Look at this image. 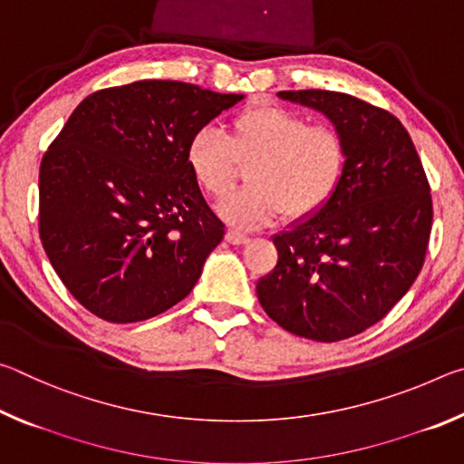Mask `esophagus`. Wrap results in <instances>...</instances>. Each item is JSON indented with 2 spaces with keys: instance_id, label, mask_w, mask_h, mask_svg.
I'll list each match as a JSON object with an SVG mask.
<instances>
[{
  "instance_id": "esophagus-1",
  "label": "esophagus",
  "mask_w": 464,
  "mask_h": 464,
  "mask_svg": "<svg viewBox=\"0 0 464 464\" xmlns=\"http://www.w3.org/2000/svg\"><path fill=\"white\" fill-rule=\"evenodd\" d=\"M225 237H227V241L233 243V246H241V243L249 241V235L246 231H239V229H229Z\"/></svg>"
}]
</instances>
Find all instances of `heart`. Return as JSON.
Wrapping results in <instances>:
<instances>
[{
  "label": "heart",
  "instance_id": "1",
  "mask_svg": "<svg viewBox=\"0 0 464 464\" xmlns=\"http://www.w3.org/2000/svg\"><path fill=\"white\" fill-rule=\"evenodd\" d=\"M186 161L196 184L210 198L229 194L247 168V188L218 204L233 225H268L315 215L340 186L345 168L343 137L327 124H311L304 116L276 104L246 108L229 122L227 137L202 127L188 143Z\"/></svg>",
  "mask_w": 464,
  "mask_h": 464
}]
</instances>
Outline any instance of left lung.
<instances>
[{
    "label": "left lung",
    "instance_id": "obj_1",
    "mask_svg": "<svg viewBox=\"0 0 464 464\" xmlns=\"http://www.w3.org/2000/svg\"><path fill=\"white\" fill-rule=\"evenodd\" d=\"M278 96L332 121L345 168L324 208L274 235L276 268L256 293L286 332L340 342L381 321L418 278L431 231L430 184L410 132L387 110L327 90Z\"/></svg>",
    "mask_w": 464,
    "mask_h": 464
}]
</instances>
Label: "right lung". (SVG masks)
<instances>
[{"label": "right lung", "instance_id": "obj_1", "mask_svg": "<svg viewBox=\"0 0 464 464\" xmlns=\"http://www.w3.org/2000/svg\"><path fill=\"white\" fill-rule=\"evenodd\" d=\"M239 100L143 80L93 92L69 116L41 163L38 231L93 315L135 324L190 295L225 225L188 168V143Z\"/></svg>", "mask_w": 464, "mask_h": 464}]
</instances>
